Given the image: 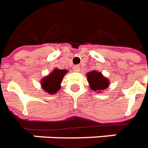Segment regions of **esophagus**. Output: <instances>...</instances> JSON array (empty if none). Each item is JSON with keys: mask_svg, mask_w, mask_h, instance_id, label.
<instances>
[{"mask_svg": "<svg viewBox=\"0 0 148 148\" xmlns=\"http://www.w3.org/2000/svg\"><path fill=\"white\" fill-rule=\"evenodd\" d=\"M74 71L75 72H79L80 71H81V69H80V66H78V65H76V66H74Z\"/></svg>", "mask_w": 148, "mask_h": 148, "instance_id": "34e87169", "label": "esophagus"}]
</instances>
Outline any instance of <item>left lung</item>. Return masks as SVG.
<instances>
[{
	"mask_svg": "<svg viewBox=\"0 0 148 148\" xmlns=\"http://www.w3.org/2000/svg\"><path fill=\"white\" fill-rule=\"evenodd\" d=\"M87 80L88 82L90 88L95 92L101 93L109 86V80L97 71H92L87 74Z\"/></svg>",
	"mask_w": 148,
	"mask_h": 148,
	"instance_id": "obj_1",
	"label": "left lung"
}]
</instances>
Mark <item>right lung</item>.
<instances>
[{
  "instance_id": "obj_1",
  "label": "right lung",
  "mask_w": 148,
  "mask_h": 148,
  "mask_svg": "<svg viewBox=\"0 0 148 148\" xmlns=\"http://www.w3.org/2000/svg\"><path fill=\"white\" fill-rule=\"evenodd\" d=\"M68 72L67 70L55 68L47 76L43 77L40 81L42 88L49 95L56 94L60 89V84L64 75Z\"/></svg>"
}]
</instances>
